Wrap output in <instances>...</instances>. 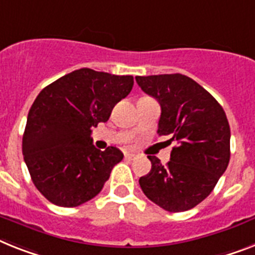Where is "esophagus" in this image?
<instances>
[{
  "instance_id": "esophagus-1",
  "label": "esophagus",
  "mask_w": 255,
  "mask_h": 255,
  "mask_svg": "<svg viewBox=\"0 0 255 255\" xmlns=\"http://www.w3.org/2000/svg\"><path fill=\"white\" fill-rule=\"evenodd\" d=\"M134 157H135L134 153H125V159H128V160H132Z\"/></svg>"
}]
</instances>
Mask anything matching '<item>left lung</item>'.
Segmentation results:
<instances>
[{"mask_svg": "<svg viewBox=\"0 0 255 255\" xmlns=\"http://www.w3.org/2000/svg\"><path fill=\"white\" fill-rule=\"evenodd\" d=\"M159 102V135L176 142L165 165L148 155L151 170L139 178L147 198L169 212L188 211L214 190L231 157L226 112L210 92L182 74L135 77Z\"/></svg>", "mask_w": 255, "mask_h": 255, "instance_id": "left-lung-1", "label": "left lung"}]
</instances>
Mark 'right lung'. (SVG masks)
<instances>
[{"label": "right lung", "mask_w": 255, "mask_h": 255, "mask_svg": "<svg viewBox=\"0 0 255 255\" xmlns=\"http://www.w3.org/2000/svg\"><path fill=\"white\" fill-rule=\"evenodd\" d=\"M131 75L79 69L41 90L27 117L22 151L37 190L53 205L77 207L102 191L124 153L92 144V128L107 123L131 91Z\"/></svg>", "instance_id": "obj_1"}]
</instances>
